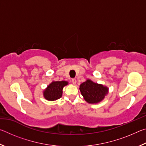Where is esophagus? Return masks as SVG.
Masks as SVG:
<instances>
[{
	"instance_id": "34e87169",
	"label": "esophagus",
	"mask_w": 146,
	"mask_h": 146,
	"mask_svg": "<svg viewBox=\"0 0 146 146\" xmlns=\"http://www.w3.org/2000/svg\"><path fill=\"white\" fill-rule=\"evenodd\" d=\"M71 82H72L73 84L75 85V84H76V79H75V78H73V79H72V80H71Z\"/></svg>"
}]
</instances>
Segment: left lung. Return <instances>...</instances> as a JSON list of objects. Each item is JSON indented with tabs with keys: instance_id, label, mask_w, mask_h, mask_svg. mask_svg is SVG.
<instances>
[{
	"instance_id": "1",
	"label": "left lung",
	"mask_w": 146,
	"mask_h": 146,
	"mask_svg": "<svg viewBox=\"0 0 146 146\" xmlns=\"http://www.w3.org/2000/svg\"><path fill=\"white\" fill-rule=\"evenodd\" d=\"M80 93L84 99L89 104H98L104 99L109 92V88L100 84L87 79L80 85Z\"/></svg>"
}]
</instances>
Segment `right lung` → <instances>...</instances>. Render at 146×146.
<instances>
[{
	"label": "right lung",
	"mask_w": 146,
	"mask_h": 146,
	"mask_svg": "<svg viewBox=\"0 0 146 146\" xmlns=\"http://www.w3.org/2000/svg\"><path fill=\"white\" fill-rule=\"evenodd\" d=\"M68 81H52L43 91V96L46 100L55 101L62 97L64 86L68 85Z\"/></svg>",
	"instance_id": "right-lung-1"
}]
</instances>
